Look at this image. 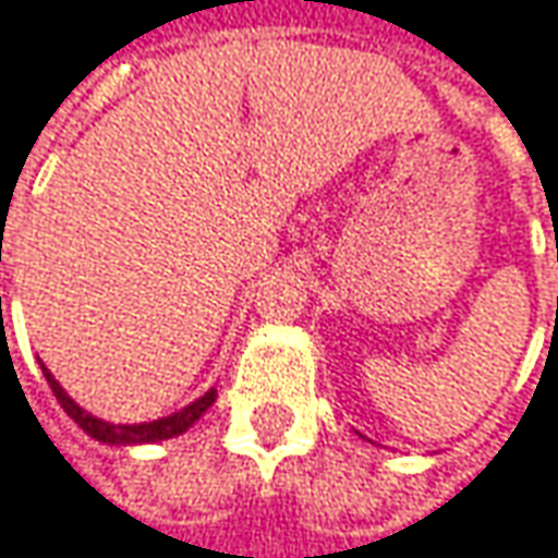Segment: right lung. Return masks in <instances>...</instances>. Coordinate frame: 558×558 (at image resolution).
Returning a JSON list of instances; mask_svg holds the SVG:
<instances>
[{
	"label": "right lung",
	"instance_id": "right-lung-1",
	"mask_svg": "<svg viewBox=\"0 0 558 558\" xmlns=\"http://www.w3.org/2000/svg\"><path fill=\"white\" fill-rule=\"evenodd\" d=\"M40 371H44V377L50 383V389H53V396H57V402L63 405V412L76 422L78 428L85 430V434H92L95 440H101V444H114V447H128V444H153V440H169V437H178V434H184V430L191 428L210 405H214V399H217V389H210V392H204L201 399H194L191 405H184L181 412L175 415H169V418H159V422H143V425H111V422H101V418H95V415H88L82 405H76L66 392H63V386L53 380V374L40 364Z\"/></svg>",
	"mask_w": 558,
	"mask_h": 558
}]
</instances>
